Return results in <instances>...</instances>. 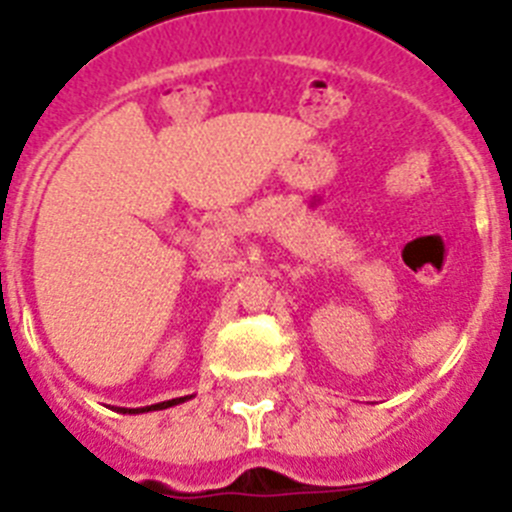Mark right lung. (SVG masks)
Returning a JSON list of instances; mask_svg holds the SVG:
<instances>
[{"label": "right lung", "mask_w": 512, "mask_h": 512, "mask_svg": "<svg viewBox=\"0 0 512 512\" xmlns=\"http://www.w3.org/2000/svg\"><path fill=\"white\" fill-rule=\"evenodd\" d=\"M179 402H184V397H176V400L158 402V405H151V408H140V410H122V413H148V410H164V408H171V405H179Z\"/></svg>", "instance_id": "add662e5"}]
</instances>
